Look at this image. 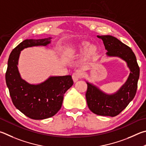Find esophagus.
<instances>
[{
	"label": "esophagus",
	"instance_id": "34e87169",
	"mask_svg": "<svg viewBox=\"0 0 146 146\" xmlns=\"http://www.w3.org/2000/svg\"><path fill=\"white\" fill-rule=\"evenodd\" d=\"M82 73L79 72V71H76V72L74 73L72 75V78L74 82H77L79 79L81 78Z\"/></svg>",
	"mask_w": 146,
	"mask_h": 146
}]
</instances>
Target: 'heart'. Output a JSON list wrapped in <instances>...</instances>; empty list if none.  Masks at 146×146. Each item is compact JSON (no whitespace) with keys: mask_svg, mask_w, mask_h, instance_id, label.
Here are the masks:
<instances>
[{"mask_svg":"<svg viewBox=\"0 0 146 146\" xmlns=\"http://www.w3.org/2000/svg\"><path fill=\"white\" fill-rule=\"evenodd\" d=\"M89 46L88 43H81L71 46L69 48H67L66 50V53L68 54H73L80 53L84 51L85 49ZM97 54V48L94 46H90L86 50V54H85V58L86 59H89V58L94 57Z\"/></svg>","mask_w":146,"mask_h":146,"instance_id":"1","label":"heart"}]
</instances>
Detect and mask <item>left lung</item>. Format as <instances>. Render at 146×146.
I'll use <instances>...</instances> for the list:
<instances>
[{"label":"left lung","mask_w":146,"mask_h":146,"mask_svg":"<svg viewBox=\"0 0 146 146\" xmlns=\"http://www.w3.org/2000/svg\"><path fill=\"white\" fill-rule=\"evenodd\" d=\"M102 39L108 57H117L126 62L130 73L126 82L113 94L102 91L93 84L86 81V94L88 107L96 115L114 117L120 113L135 96L140 68L132 50L112 36H97Z\"/></svg>","instance_id":"left-lung-1"}]
</instances>
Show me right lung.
Instances as JSON below:
<instances>
[{
  "mask_svg": "<svg viewBox=\"0 0 146 146\" xmlns=\"http://www.w3.org/2000/svg\"><path fill=\"white\" fill-rule=\"evenodd\" d=\"M52 38L25 39L10 54L6 82L15 107L28 117L41 120L56 114L62 104L64 94L73 86L71 75L51 76L42 83L31 84L21 77L18 69L22 50L29 47L46 46Z\"/></svg>",
  "mask_w": 146,
  "mask_h": 146,
  "instance_id": "obj_1",
  "label": "right lung"
}]
</instances>
